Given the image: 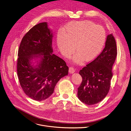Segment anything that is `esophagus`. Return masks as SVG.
<instances>
[{
	"label": "esophagus",
	"instance_id": "34e87169",
	"mask_svg": "<svg viewBox=\"0 0 131 131\" xmlns=\"http://www.w3.org/2000/svg\"><path fill=\"white\" fill-rule=\"evenodd\" d=\"M75 71V70L74 68H73V67H70L69 68V72L70 73H74Z\"/></svg>",
	"mask_w": 131,
	"mask_h": 131
}]
</instances>
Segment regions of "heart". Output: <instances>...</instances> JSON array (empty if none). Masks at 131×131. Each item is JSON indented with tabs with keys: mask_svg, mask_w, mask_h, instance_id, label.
<instances>
[{
	"mask_svg": "<svg viewBox=\"0 0 131 131\" xmlns=\"http://www.w3.org/2000/svg\"><path fill=\"white\" fill-rule=\"evenodd\" d=\"M57 36V45L61 53L70 55L75 49L73 61L77 63L91 61L99 54L104 46L106 34L104 28L90 21L72 22L66 25Z\"/></svg>",
	"mask_w": 131,
	"mask_h": 131,
	"instance_id": "heart-1",
	"label": "heart"
}]
</instances>
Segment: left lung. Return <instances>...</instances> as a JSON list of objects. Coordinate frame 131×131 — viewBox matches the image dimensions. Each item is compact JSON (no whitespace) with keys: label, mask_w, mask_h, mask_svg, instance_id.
Masks as SVG:
<instances>
[{"label":"left lung","mask_w":131,"mask_h":131,"mask_svg":"<svg viewBox=\"0 0 131 131\" xmlns=\"http://www.w3.org/2000/svg\"><path fill=\"white\" fill-rule=\"evenodd\" d=\"M117 54L116 41L111 34L107 36L103 51L80 71L82 81L78 89V97L82 103L95 105L106 97L110 90L112 68Z\"/></svg>","instance_id":"8db88e82"}]
</instances>
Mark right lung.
<instances>
[{"mask_svg":"<svg viewBox=\"0 0 131 131\" xmlns=\"http://www.w3.org/2000/svg\"><path fill=\"white\" fill-rule=\"evenodd\" d=\"M51 31L47 22L34 26L23 36L18 50L17 73L21 88L31 98L41 101L49 97L69 68L61 58L52 53ZM39 57L36 66L33 59Z\"/></svg>","mask_w":131,"mask_h":131,"instance_id":"right-lung-1","label":"right lung"}]
</instances>
